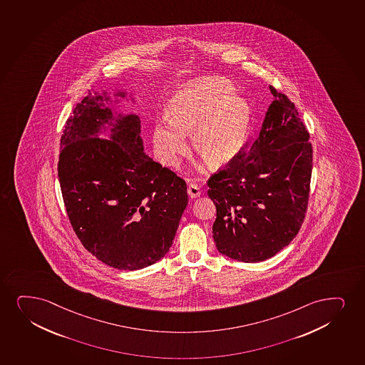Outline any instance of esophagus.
<instances>
[{"instance_id": "obj_1", "label": "esophagus", "mask_w": 365, "mask_h": 365, "mask_svg": "<svg viewBox=\"0 0 365 365\" xmlns=\"http://www.w3.org/2000/svg\"><path fill=\"white\" fill-rule=\"evenodd\" d=\"M188 194L190 198H197L202 194V190H200L198 185L192 183V185H188Z\"/></svg>"}]
</instances>
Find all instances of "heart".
<instances>
[{
  "mask_svg": "<svg viewBox=\"0 0 365 365\" xmlns=\"http://www.w3.org/2000/svg\"><path fill=\"white\" fill-rule=\"evenodd\" d=\"M167 122L155 123L153 144L158 158L176 165L187 150L185 134L192 133L195 153L212 167L230 163L247 136L251 112L235 97L234 86L221 78H207L177 91L167 104Z\"/></svg>",
  "mask_w": 365,
  "mask_h": 365,
  "instance_id": "obj_1",
  "label": "heart"
}]
</instances>
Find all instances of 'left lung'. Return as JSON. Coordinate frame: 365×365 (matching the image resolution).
Instances as JSON below:
<instances>
[{"label": "left lung", "instance_id": "8db88e82", "mask_svg": "<svg viewBox=\"0 0 365 365\" xmlns=\"http://www.w3.org/2000/svg\"><path fill=\"white\" fill-rule=\"evenodd\" d=\"M269 88L274 101L258 138L207 180L216 248L246 263L266 261L293 241L310 193V135L293 102Z\"/></svg>", "mask_w": 365, "mask_h": 365}]
</instances>
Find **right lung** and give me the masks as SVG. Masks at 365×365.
Segmentation results:
<instances>
[{
	"instance_id": "add662e5",
	"label": "right lung",
	"mask_w": 365,
	"mask_h": 365,
	"mask_svg": "<svg viewBox=\"0 0 365 365\" xmlns=\"http://www.w3.org/2000/svg\"><path fill=\"white\" fill-rule=\"evenodd\" d=\"M109 102L107 92L88 91L72 110L60 143V187L83 247L113 268L143 269L171 247L187 185L144 153L139 117L114 115ZM106 123L111 136L99 140Z\"/></svg>"
}]
</instances>
